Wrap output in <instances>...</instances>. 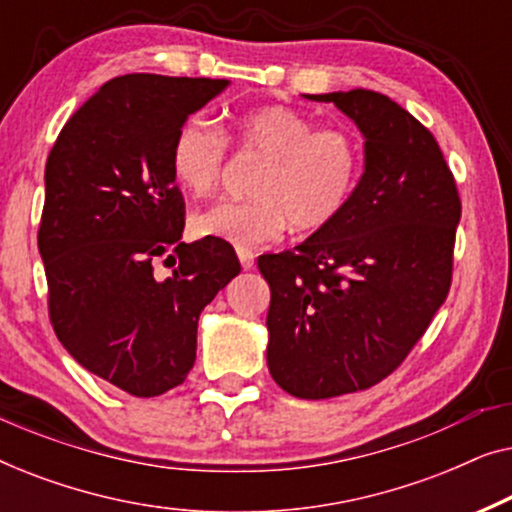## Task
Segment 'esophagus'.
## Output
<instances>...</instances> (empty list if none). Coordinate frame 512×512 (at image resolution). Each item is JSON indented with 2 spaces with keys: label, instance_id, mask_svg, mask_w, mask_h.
I'll return each instance as SVG.
<instances>
[{
  "label": "esophagus",
  "instance_id": "34e87169",
  "mask_svg": "<svg viewBox=\"0 0 512 512\" xmlns=\"http://www.w3.org/2000/svg\"><path fill=\"white\" fill-rule=\"evenodd\" d=\"M237 258H240V263H242L244 270L254 268L256 254H254V251H251V249H247V247H237Z\"/></svg>",
  "mask_w": 512,
  "mask_h": 512
}]
</instances>
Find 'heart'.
<instances>
[{
	"mask_svg": "<svg viewBox=\"0 0 512 512\" xmlns=\"http://www.w3.org/2000/svg\"><path fill=\"white\" fill-rule=\"evenodd\" d=\"M240 153L261 158L251 193L242 202H216L193 216L200 237L235 247L277 240L291 226L305 233L338 219L352 202L363 174V146L342 125H321L303 111L268 104L237 118L230 132ZM228 163V137L205 118L179 125L170 146V170L181 188L209 195Z\"/></svg>",
	"mask_w": 512,
	"mask_h": 512,
	"instance_id": "1",
	"label": "heart"
}]
</instances>
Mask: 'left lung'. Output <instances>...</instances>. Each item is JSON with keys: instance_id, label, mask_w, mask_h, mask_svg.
<instances>
[{"instance_id": "1", "label": "left lung", "mask_w": 512, "mask_h": 512, "mask_svg": "<svg viewBox=\"0 0 512 512\" xmlns=\"http://www.w3.org/2000/svg\"><path fill=\"white\" fill-rule=\"evenodd\" d=\"M333 102L366 137V170L331 226L265 254L268 368L296 398L363 391L405 361L445 303L461 200L436 137L375 90Z\"/></svg>"}]
</instances>
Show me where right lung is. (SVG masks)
<instances>
[{
    "label": "right lung",
    "mask_w": 512,
    "mask_h": 512,
    "mask_svg": "<svg viewBox=\"0 0 512 512\" xmlns=\"http://www.w3.org/2000/svg\"><path fill=\"white\" fill-rule=\"evenodd\" d=\"M226 86L116 76L74 111L48 153L37 240L51 326L83 368L132 396L186 380L202 307L240 275L228 242H181L186 205L170 170L179 125ZM158 257L170 276L155 275Z\"/></svg>",
    "instance_id": "add662e5"
}]
</instances>
